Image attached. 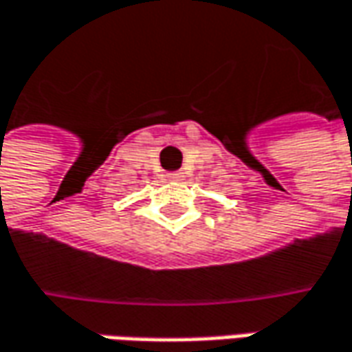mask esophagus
<instances>
[{"mask_svg": "<svg viewBox=\"0 0 352 352\" xmlns=\"http://www.w3.org/2000/svg\"><path fill=\"white\" fill-rule=\"evenodd\" d=\"M167 177H169L171 181H183V179H185V173H183V171H171V173H167Z\"/></svg>", "mask_w": 352, "mask_h": 352, "instance_id": "1", "label": "esophagus"}]
</instances>
